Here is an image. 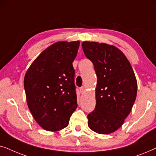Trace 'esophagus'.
<instances>
[{
  "label": "esophagus",
  "instance_id": "34e87169",
  "mask_svg": "<svg viewBox=\"0 0 156 156\" xmlns=\"http://www.w3.org/2000/svg\"><path fill=\"white\" fill-rule=\"evenodd\" d=\"M80 93L82 94H84V91H85V87L84 86L82 87H80Z\"/></svg>",
  "mask_w": 156,
  "mask_h": 156
}]
</instances>
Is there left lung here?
<instances>
[{"label": "left lung", "mask_w": 156, "mask_h": 156, "mask_svg": "<svg viewBox=\"0 0 156 156\" xmlns=\"http://www.w3.org/2000/svg\"><path fill=\"white\" fill-rule=\"evenodd\" d=\"M82 48L97 76L96 106L87 115L88 126L96 133H113L122 126L135 102V74L126 57L116 47L86 41Z\"/></svg>", "instance_id": "left-lung-1"}]
</instances>
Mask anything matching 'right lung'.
<instances>
[{
	"mask_svg": "<svg viewBox=\"0 0 156 156\" xmlns=\"http://www.w3.org/2000/svg\"><path fill=\"white\" fill-rule=\"evenodd\" d=\"M79 47L80 41L55 42L35 59L25 74L27 106L46 131L67 127L77 107L72 62Z\"/></svg>",
	"mask_w": 156,
	"mask_h": 156,
	"instance_id": "right-lung-1",
	"label": "right lung"
}]
</instances>
